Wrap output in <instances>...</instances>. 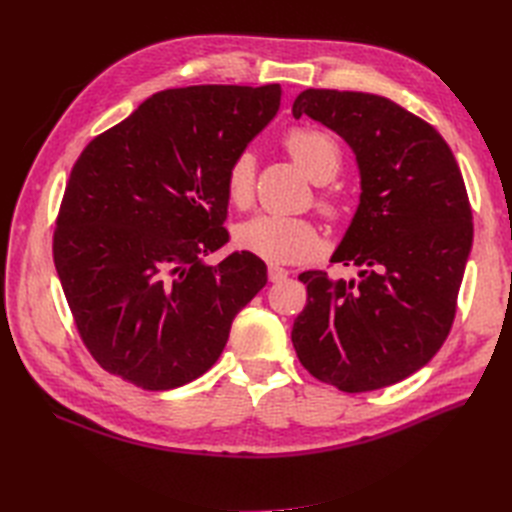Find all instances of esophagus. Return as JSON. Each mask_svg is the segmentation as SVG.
I'll use <instances>...</instances> for the list:
<instances>
[{
    "mask_svg": "<svg viewBox=\"0 0 512 512\" xmlns=\"http://www.w3.org/2000/svg\"><path fill=\"white\" fill-rule=\"evenodd\" d=\"M267 275H269V282H273V284H280V282H284L286 277H288V271H286V269H282V267H277V265H269Z\"/></svg>",
    "mask_w": 512,
    "mask_h": 512,
    "instance_id": "1",
    "label": "esophagus"
}]
</instances>
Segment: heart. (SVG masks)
I'll list each match as a JSON object with an SVG mask.
<instances>
[{
  "mask_svg": "<svg viewBox=\"0 0 512 512\" xmlns=\"http://www.w3.org/2000/svg\"><path fill=\"white\" fill-rule=\"evenodd\" d=\"M284 149L314 183L331 181L342 168V147L335 136L318 128H292L286 132ZM226 196L232 207L247 209L254 200L256 158L252 151L237 153L226 168ZM318 209L331 220L344 213L339 198L331 192L316 196ZM235 243L239 250L254 254L271 265H299L314 260L322 252V237L316 224L290 215H256L237 226Z\"/></svg>",
  "mask_w": 512,
  "mask_h": 512,
  "instance_id": "obj_1",
  "label": "heart"
}]
</instances>
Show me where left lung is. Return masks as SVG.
<instances>
[{"mask_svg":"<svg viewBox=\"0 0 512 512\" xmlns=\"http://www.w3.org/2000/svg\"><path fill=\"white\" fill-rule=\"evenodd\" d=\"M292 115L346 138L363 190L331 258L359 269V280L301 273L307 303L292 346L320 382L376 391L427 365L451 333L474 237L466 183L436 128L389 98L305 89Z\"/></svg>","mask_w":512,"mask_h":512,"instance_id":"1","label":"left lung"}]
</instances>
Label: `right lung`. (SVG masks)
Returning <instances> with one entry per match:
<instances>
[{
	"mask_svg": "<svg viewBox=\"0 0 512 512\" xmlns=\"http://www.w3.org/2000/svg\"><path fill=\"white\" fill-rule=\"evenodd\" d=\"M280 85H192L153 94L91 141L70 170L53 262L94 361L147 391L203 376L232 318L267 284L228 243L226 168L267 126Z\"/></svg>",
	"mask_w": 512,
	"mask_h": 512,
	"instance_id": "add662e5",
	"label": "right lung"
}]
</instances>
